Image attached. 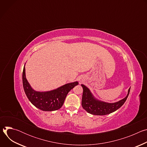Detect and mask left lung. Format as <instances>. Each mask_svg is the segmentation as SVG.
<instances>
[{
  "instance_id": "obj_1",
  "label": "left lung",
  "mask_w": 147,
  "mask_h": 147,
  "mask_svg": "<svg viewBox=\"0 0 147 147\" xmlns=\"http://www.w3.org/2000/svg\"><path fill=\"white\" fill-rule=\"evenodd\" d=\"M83 88L81 105L84 109L94 115H107L119 109L126 100L130 90L124 98L114 103H108L96 99L86 86L81 84Z\"/></svg>"
}]
</instances>
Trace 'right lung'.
<instances>
[{
  "label": "right lung",
  "instance_id": "add662e5",
  "mask_svg": "<svg viewBox=\"0 0 147 147\" xmlns=\"http://www.w3.org/2000/svg\"><path fill=\"white\" fill-rule=\"evenodd\" d=\"M23 84L28 99L35 107L43 111H54L63 106L67 94L78 84V82L67 83L49 91H36L31 87L26 78L24 65L23 71Z\"/></svg>",
  "mask_w": 147,
  "mask_h": 147
}]
</instances>
